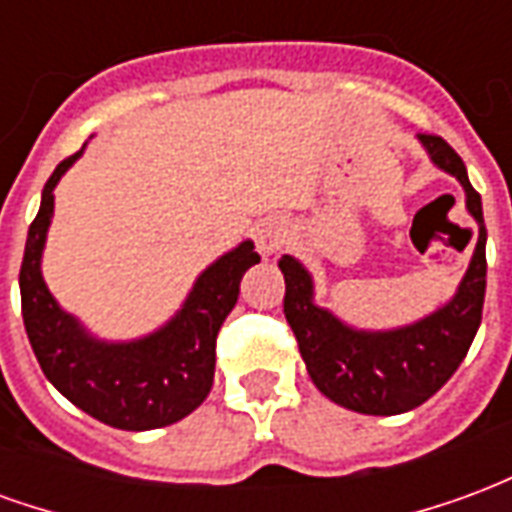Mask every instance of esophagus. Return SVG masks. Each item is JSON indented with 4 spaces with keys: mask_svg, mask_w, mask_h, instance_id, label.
<instances>
[{
    "mask_svg": "<svg viewBox=\"0 0 512 512\" xmlns=\"http://www.w3.org/2000/svg\"><path fill=\"white\" fill-rule=\"evenodd\" d=\"M285 235H288V224L282 222V219H263L255 230L257 249L263 255H271V252H277L279 246H282Z\"/></svg>",
    "mask_w": 512,
    "mask_h": 512,
    "instance_id": "esophagus-1",
    "label": "esophagus"
}]
</instances>
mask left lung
I'll return each mask as SVG.
<instances>
[{"instance_id":"left-lung-1","label":"left lung","mask_w":512,"mask_h":512,"mask_svg":"<svg viewBox=\"0 0 512 512\" xmlns=\"http://www.w3.org/2000/svg\"><path fill=\"white\" fill-rule=\"evenodd\" d=\"M430 161L450 172L466 191V208L480 227L477 246L461 285L444 307L428 318L389 332H365L343 323L315 304L307 268L282 255L285 318L296 334L312 384L337 406L359 414L392 417L422 406L458 370L483 321L485 222L480 194L472 189L461 156L441 136L419 134Z\"/></svg>"}]
</instances>
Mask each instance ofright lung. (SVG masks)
Wrapping results in <instances>:
<instances>
[{"label": "right lung", "instance_id": "add662e5", "mask_svg": "<svg viewBox=\"0 0 512 512\" xmlns=\"http://www.w3.org/2000/svg\"><path fill=\"white\" fill-rule=\"evenodd\" d=\"M84 147L65 158L43 186L29 224L18 274L21 315L40 370L62 395L104 425L153 430L189 417L208 397L216 367V334L238 301L246 268L260 263L252 241L238 244L202 271L183 307L161 329L128 343H106L84 329L51 296L40 257L54 216V186Z\"/></svg>", "mask_w": 512, "mask_h": 512}]
</instances>
